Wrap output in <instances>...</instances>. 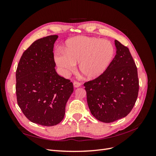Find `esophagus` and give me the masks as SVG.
Wrapping results in <instances>:
<instances>
[{
	"label": "esophagus",
	"instance_id": "obj_1",
	"mask_svg": "<svg viewBox=\"0 0 156 156\" xmlns=\"http://www.w3.org/2000/svg\"><path fill=\"white\" fill-rule=\"evenodd\" d=\"M73 85L75 88H77V87H79L80 86H81V83L77 82V81H74L73 83Z\"/></svg>",
	"mask_w": 156,
	"mask_h": 156
}]
</instances>
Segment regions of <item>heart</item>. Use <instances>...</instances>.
Here are the masks:
<instances>
[{"label": "heart", "mask_w": 156, "mask_h": 156, "mask_svg": "<svg viewBox=\"0 0 156 156\" xmlns=\"http://www.w3.org/2000/svg\"><path fill=\"white\" fill-rule=\"evenodd\" d=\"M115 48L110 41L94 37L77 36L66 42L64 51L55 56V62L66 75L79 63V71L88 79L98 78L111 62Z\"/></svg>", "instance_id": "heart-1"}]
</instances>
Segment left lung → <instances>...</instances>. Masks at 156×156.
Masks as SVG:
<instances>
[{"label":"left lung","mask_w":156,"mask_h":156,"mask_svg":"<svg viewBox=\"0 0 156 156\" xmlns=\"http://www.w3.org/2000/svg\"><path fill=\"white\" fill-rule=\"evenodd\" d=\"M116 54L105 72L84 83L92 115L105 123L126 116L133 108L139 92L137 68L129 49L115 41Z\"/></svg>","instance_id":"obj_1"}]
</instances>
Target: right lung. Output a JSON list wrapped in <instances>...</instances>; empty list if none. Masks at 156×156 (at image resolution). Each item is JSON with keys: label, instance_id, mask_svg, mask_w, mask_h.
Masks as SVG:
<instances>
[{"label": "right lung", "instance_id": "add662e5", "mask_svg": "<svg viewBox=\"0 0 156 156\" xmlns=\"http://www.w3.org/2000/svg\"><path fill=\"white\" fill-rule=\"evenodd\" d=\"M57 38L51 35L33 42L23 53L16 70L17 104L30 121L44 126L63 120L73 92V83L55 68L53 48Z\"/></svg>", "mask_w": 156, "mask_h": 156}]
</instances>
